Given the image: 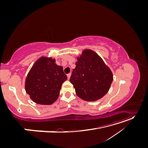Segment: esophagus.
<instances>
[{"mask_svg": "<svg viewBox=\"0 0 148 148\" xmlns=\"http://www.w3.org/2000/svg\"><path fill=\"white\" fill-rule=\"evenodd\" d=\"M70 76H71V73L67 74V77H68V79H70Z\"/></svg>", "mask_w": 148, "mask_h": 148, "instance_id": "1", "label": "esophagus"}]
</instances>
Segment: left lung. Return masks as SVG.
Returning <instances> with one entry per match:
<instances>
[{"label":"left lung","instance_id":"left-lung-1","mask_svg":"<svg viewBox=\"0 0 148 148\" xmlns=\"http://www.w3.org/2000/svg\"><path fill=\"white\" fill-rule=\"evenodd\" d=\"M70 82L77 95L86 101L101 99L109 91L113 75L99 55L90 49L77 57Z\"/></svg>","mask_w":148,"mask_h":148}]
</instances>
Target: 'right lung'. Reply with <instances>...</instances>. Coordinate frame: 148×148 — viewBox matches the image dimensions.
Returning <instances> with one entry per match:
<instances>
[{"instance_id":"obj_1","label":"right lung","mask_w":148,"mask_h":148,"mask_svg":"<svg viewBox=\"0 0 148 148\" xmlns=\"http://www.w3.org/2000/svg\"><path fill=\"white\" fill-rule=\"evenodd\" d=\"M66 79L63 67L57 65L55 59L42 57L29 71L25 90L34 102L50 105L57 99L62 84Z\"/></svg>"}]
</instances>
